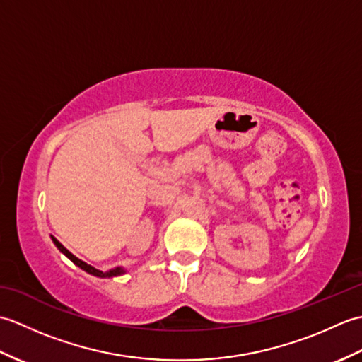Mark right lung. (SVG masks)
<instances>
[{
  "label": "right lung",
  "instance_id": "obj_1",
  "mask_svg": "<svg viewBox=\"0 0 362 362\" xmlns=\"http://www.w3.org/2000/svg\"><path fill=\"white\" fill-rule=\"evenodd\" d=\"M51 240H52V243H54V244H56V247H57L60 252H62L66 258H70L76 266H79V267L82 269V271H86V272L91 274V275L99 276V279H112V276H119V275H122V274H126V269H122V267L112 269V271H107V272L99 271V269H96V267H93V266L87 264L86 261H82V259H79L78 257H74L73 253H71L70 250H68V249H65L64 245L60 244V243H59L54 236H51Z\"/></svg>",
  "mask_w": 362,
  "mask_h": 362
}]
</instances>
